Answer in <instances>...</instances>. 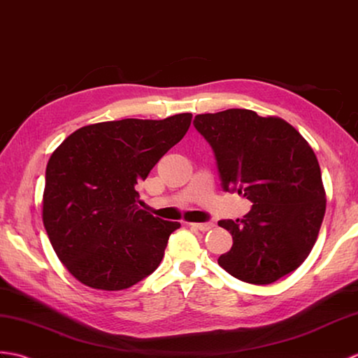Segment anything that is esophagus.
I'll return each instance as SVG.
<instances>
[{"label": "esophagus", "instance_id": "34e87169", "mask_svg": "<svg viewBox=\"0 0 358 358\" xmlns=\"http://www.w3.org/2000/svg\"><path fill=\"white\" fill-rule=\"evenodd\" d=\"M193 228H197L201 229V231H208V229H211L214 227V224H211V222H203V224H189Z\"/></svg>", "mask_w": 358, "mask_h": 358}]
</instances>
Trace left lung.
<instances>
[{
	"label": "left lung",
	"instance_id": "left-lung-1",
	"mask_svg": "<svg viewBox=\"0 0 358 358\" xmlns=\"http://www.w3.org/2000/svg\"><path fill=\"white\" fill-rule=\"evenodd\" d=\"M193 124L210 142L224 189L252 202L241 224L219 220L233 246L217 264L252 285H269L297 269L327 210L320 165L308 141L285 119L245 108L197 115Z\"/></svg>",
	"mask_w": 358,
	"mask_h": 358
}]
</instances>
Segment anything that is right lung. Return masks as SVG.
<instances>
[{"label":"right lung","instance_id":"right-lung-1","mask_svg":"<svg viewBox=\"0 0 358 358\" xmlns=\"http://www.w3.org/2000/svg\"><path fill=\"white\" fill-rule=\"evenodd\" d=\"M192 113L81 127L45 169L43 222L58 259L85 287L121 291L161 264L179 222L139 208V180L185 136Z\"/></svg>","mask_w":358,"mask_h":358}]
</instances>
